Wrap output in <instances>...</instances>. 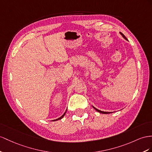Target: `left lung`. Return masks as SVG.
<instances>
[{"mask_svg": "<svg viewBox=\"0 0 152 152\" xmlns=\"http://www.w3.org/2000/svg\"><path fill=\"white\" fill-rule=\"evenodd\" d=\"M120 34H121L122 37H123L124 39H125V40H127V38L125 37V36H124V34H123L122 33H121V32H120ZM93 108H94V109H95L96 111L99 112V113H102V114H110V113H111V112H104V111H101V110H98V109H97V108H96L94 107H93Z\"/></svg>", "mask_w": 152, "mask_h": 152, "instance_id": "left-lung-1", "label": "left lung"}]
</instances>
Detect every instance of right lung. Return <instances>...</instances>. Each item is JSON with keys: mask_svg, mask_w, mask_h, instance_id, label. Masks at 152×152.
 Listing matches in <instances>:
<instances>
[{"mask_svg": "<svg viewBox=\"0 0 152 152\" xmlns=\"http://www.w3.org/2000/svg\"><path fill=\"white\" fill-rule=\"evenodd\" d=\"M66 112H67V110H66L65 112V113L63 114V115H62L61 117H60V118H58V119H54V120H53V121H58V120H59V119H62V118H64V116L65 115V113H66Z\"/></svg>", "mask_w": 152, "mask_h": 152, "instance_id": "add662e5", "label": "right lung"}]
</instances>
